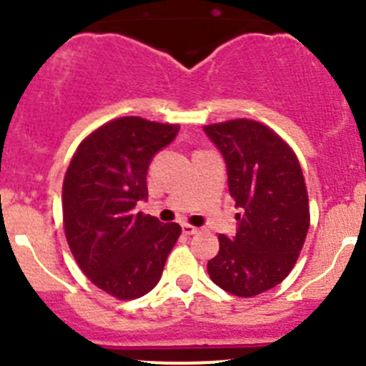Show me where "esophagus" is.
Returning a JSON list of instances; mask_svg holds the SVG:
<instances>
[{
    "label": "esophagus",
    "mask_w": 366,
    "mask_h": 366,
    "mask_svg": "<svg viewBox=\"0 0 366 366\" xmlns=\"http://www.w3.org/2000/svg\"><path fill=\"white\" fill-rule=\"evenodd\" d=\"M182 232L186 235H194V234H198V228L191 227V224H182Z\"/></svg>",
    "instance_id": "34e87169"
}]
</instances>
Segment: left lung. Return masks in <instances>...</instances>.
<instances>
[{
    "label": "left lung",
    "mask_w": 366,
    "mask_h": 366,
    "mask_svg": "<svg viewBox=\"0 0 366 366\" xmlns=\"http://www.w3.org/2000/svg\"><path fill=\"white\" fill-rule=\"evenodd\" d=\"M227 164L237 232L219 235L207 264L210 280L227 292L252 297L292 271L310 227L308 193L296 154L264 124L230 120L204 127Z\"/></svg>",
    "instance_id": "left-lung-1"
}]
</instances>
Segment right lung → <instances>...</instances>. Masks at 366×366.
<instances>
[{"label":"right lung","instance_id":"right-lung-1","mask_svg":"<svg viewBox=\"0 0 366 366\" xmlns=\"http://www.w3.org/2000/svg\"><path fill=\"white\" fill-rule=\"evenodd\" d=\"M179 125L139 117L108 122L74 154L64 180V227L81 271L118 299L145 296L180 235L177 223L134 212L149 198L147 172Z\"/></svg>","mask_w":366,"mask_h":366}]
</instances>
